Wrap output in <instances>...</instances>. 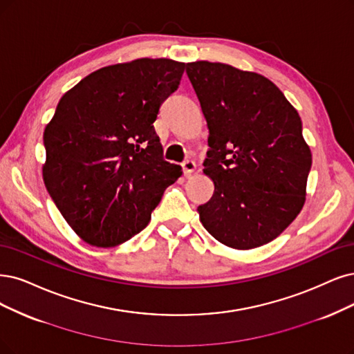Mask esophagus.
I'll use <instances>...</instances> for the list:
<instances>
[{"label": "esophagus", "mask_w": 354, "mask_h": 354, "mask_svg": "<svg viewBox=\"0 0 354 354\" xmlns=\"http://www.w3.org/2000/svg\"><path fill=\"white\" fill-rule=\"evenodd\" d=\"M195 169H197V165H195L194 160H185L182 163V170H184L185 175H191Z\"/></svg>", "instance_id": "obj_1"}]
</instances>
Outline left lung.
I'll use <instances>...</instances> for the list:
<instances>
[{
  "label": "left lung",
  "instance_id": "1",
  "mask_svg": "<svg viewBox=\"0 0 354 354\" xmlns=\"http://www.w3.org/2000/svg\"><path fill=\"white\" fill-rule=\"evenodd\" d=\"M208 131L204 174L214 182L198 207L205 230L234 250L276 239L300 213L312 154L302 121L268 78L227 64L185 65Z\"/></svg>",
  "mask_w": 354,
  "mask_h": 354
}]
</instances>
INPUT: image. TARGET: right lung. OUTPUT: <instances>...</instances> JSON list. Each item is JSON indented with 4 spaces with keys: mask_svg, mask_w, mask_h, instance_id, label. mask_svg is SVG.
Here are the masks:
<instances>
[{
    "mask_svg": "<svg viewBox=\"0 0 354 354\" xmlns=\"http://www.w3.org/2000/svg\"><path fill=\"white\" fill-rule=\"evenodd\" d=\"M184 68L166 58L109 65L61 97L44 133V180L90 245L115 246L140 233L182 175L179 165L163 159L153 122Z\"/></svg>",
    "mask_w": 354,
    "mask_h": 354,
    "instance_id": "right-lung-1",
    "label": "right lung"
}]
</instances>
